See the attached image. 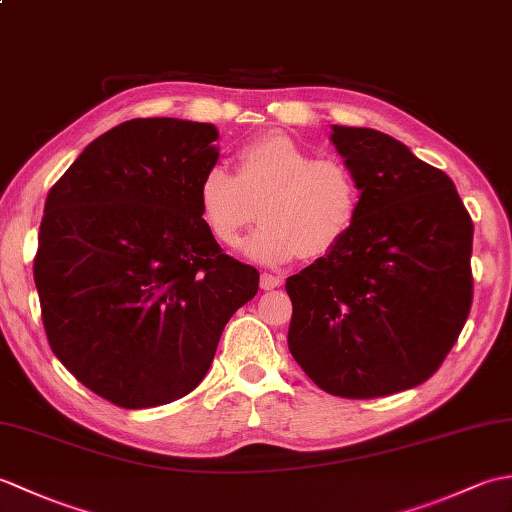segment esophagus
Instances as JSON below:
<instances>
[{
	"label": "esophagus",
	"instance_id": "obj_1",
	"mask_svg": "<svg viewBox=\"0 0 512 512\" xmlns=\"http://www.w3.org/2000/svg\"><path fill=\"white\" fill-rule=\"evenodd\" d=\"M264 290H275L277 286H281V277L275 273H262V279H259Z\"/></svg>",
	"mask_w": 512,
	"mask_h": 512
}]
</instances>
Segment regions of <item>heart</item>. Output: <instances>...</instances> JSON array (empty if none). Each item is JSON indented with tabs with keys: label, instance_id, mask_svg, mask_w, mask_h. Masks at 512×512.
Here are the masks:
<instances>
[{
	"label": "heart",
	"instance_id": "heart-1",
	"mask_svg": "<svg viewBox=\"0 0 512 512\" xmlns=\"http://www.w3.org/2000/svg\"><path fill=\"white\" fill-rule=\"evenodd\" d=\"M198 209L217 244L235 248L255 220L264 224L248 239L257 262L279 264L328 257L361 215L363 189L341 158H312L299 140L266 132L235 154V176L213 165L198 182Z\"/></svg>",
	"mask_w": 512,
	"mask_h": 512
}]
</instances>
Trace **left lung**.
I'll return each instance as SVG.
<instances>
[{"mask_svg": "<svg viewBox=\"0 0 512 512\" xmlns=\"http://www.w3.org/2000/svg\"><path fill=\"white\" fill-rule=\"evenodd\" d=\"M363 189L345 242L286 281L288 347L314 385L378 398L438 372L473 301V222L453 180L369 127H332Z\"/></svg>", "mask_w": 512, "mask_h": 512, "instance_id": "obj_1", "label": "left lung"}]
</instances>
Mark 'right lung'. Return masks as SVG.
I'll return each mask as SVG.
<instances>
[{
    "label": "right lung",
    "mask_w": 512,
    "mask_h": 512,
    "mask_svg": "<svg viewBox=\"0 0 512 512\" xmlns=\"http://www.w3.org/2000/svg\"><path fill=\"white\" fill-rule=\"evenodd\" d=\"M217 129L134 118L83 149L54 182L35 284L54 356L96 396L147 409L209 372L224 325L257 295V268L204 226L198 182Z\"/></svg>",
    "instance_id": "add662e5"
}]
</instances>
